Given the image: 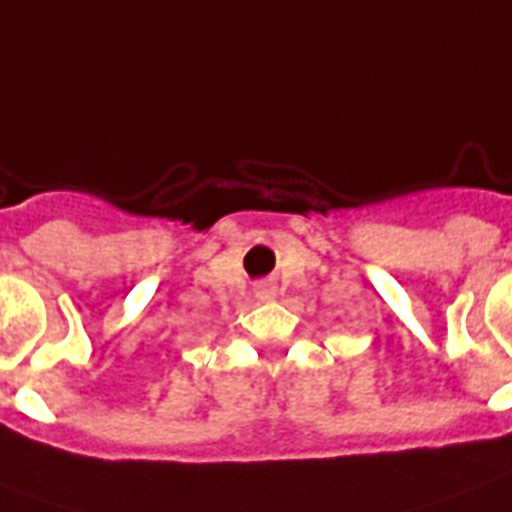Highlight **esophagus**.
<instances>
[{
	"label": "esophagus",
	"instance_id": "esophagus-1",
	"mask_svg": "<svg viewBox=\"0 0 512 512\" xmlns=\"http://www.w3.org/2000/svg\"><path fill=\"white\" fill-rule=\"evenodd\" d=\"M253 293H256V298H264V301H267V298L275 296V288H272V282L261 280L253 285Z\"/></svg>",
	"mask_w": 512,
	"mask_h": 512
}]
</instances>
